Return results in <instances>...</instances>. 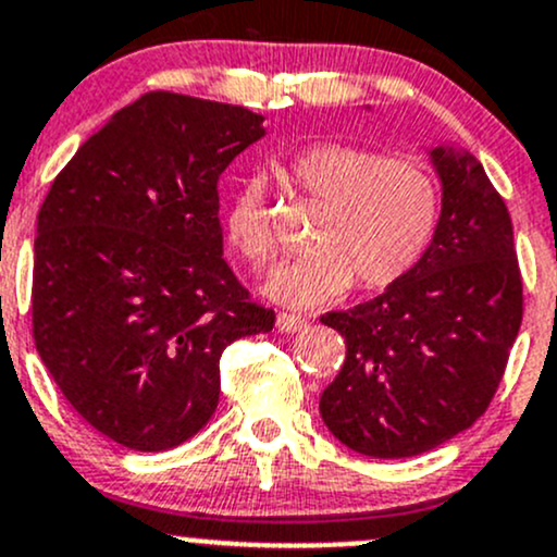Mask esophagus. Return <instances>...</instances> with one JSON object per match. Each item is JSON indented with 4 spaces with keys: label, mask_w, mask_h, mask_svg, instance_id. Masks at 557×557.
<instances>
[{
    "label": "esophagus",
    "mask_w": 557,
    "mask_h": 557,
    "mask_svg": "<svg viewBox=\"0 0 557 557\" xmlns=\"http://www.w3.org/2000/svg\"><path fill=\"white\" fill-rule=\"evenodd\" d=\"M307 325H309V322L304 320V317H298V314H288V311L277 314V330H280V333H301V330Z\"/></svg>",
    "instance_id": "obj_1"
}]
</instances>
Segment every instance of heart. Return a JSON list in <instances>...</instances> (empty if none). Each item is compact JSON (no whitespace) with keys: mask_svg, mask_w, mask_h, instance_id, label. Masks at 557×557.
I'll return each instance as SVG.
<instances>
[{"mask_svg":"<svg viewBox=\"0 0 557 557\" xmlns=\"http://www.w3.org/2000/svg\"><path fill=\"white\" fill-rule=\"evenodd\" d=\"M290 182L325 206L314 230L317 253L274 269L267 293L288 307H317L357 280L359 290L396 283L431 246L442 213L436 176L412 158L346 143L304 148L288 163ZM224 232L253 269L277 256L261 187L246 182L224 209Z\"/></svg>","mask_w":557,"mask_h":557,"instance_id":"heart-1","label":"heart"}]
</instances>
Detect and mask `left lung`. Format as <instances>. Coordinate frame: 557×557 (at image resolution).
Returning a JSON list of instances; mask_svg holds the SVG:
<instances>
[{
    "label": "left lung",
    "instance_id": "8db88e82",
    "mask_svg": "<svg viewBox=\"0 0 557 557\" xmlns=\"http://www.w3.org/2000/svg\"><path fill=\"white\" fill-rule=\"evenodd\" d=\"M442 216L431 246L381 296L320 322L346 359L320 414L348 449L381 460L449 442L492 405L523 320V280L503 195L473 156L431 150Z\"/></svg>",
    "mask_w": 557,
    "mask_h": 557
}]
</instances>
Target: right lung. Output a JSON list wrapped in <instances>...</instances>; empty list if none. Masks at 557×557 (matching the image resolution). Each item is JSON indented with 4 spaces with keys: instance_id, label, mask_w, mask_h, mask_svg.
Listing matches in <instances>:
<instances>
[{
    "instance_id": "add662e5",
    "label": "right lung",
    "mask_w": 557,
    "mask_h": 557,
    "mask_svg": "<svg viewBox=\"0 0 557 557\" xmlns=\"http://www.w3.org/2000/svg\"><path fill=\"white\" fill-rule=\"evenodd\" d=\"M261 115L148 91L91 134L39 209L30 322L41 362L102 436L180 447L219 405V359L269 333L222 259L219 176Z\"/></svg>"
}]
</instances>
